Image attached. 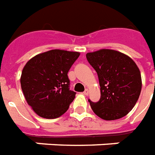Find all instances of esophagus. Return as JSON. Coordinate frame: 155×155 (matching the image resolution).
Returning a JSON list of instances; mask_svg holds the SVG:
<instances>
[{"label": "esophagus", "mask_w": 155, "mask_h": 155, "mask_svg": "<svg viewBox=\"0 0 155 155\" xmlns=\"http://www.w3.org/2000/svg\"><path fill=\"white\" fill-rule=\"evenodd\" d=\"M83 93H84V94L86 95V96H87V95L89 94V90L88 89H86L85 91H84V92H83Z\"/></svg>", "instance_id": "34e87169"}]
</instances>
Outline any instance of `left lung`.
Segmentation results:
<instances>
[{"mask_svg":"<svg viewBox=\"0 0 155 155\" xmlns=\"http://www.w3.org/2000/svg\"><path fill=\"white\" fill-rule=\"evenodd\" d=\"M86 57L97 73L101 87L100 100H88L93 112L106 120L126 116L137 102L142 87L136 64L126 54L113 49L87 53Z\"/></svg>","mask_w":155,"mask_h":155,"instance_id":"8db88e82","label":"left lung"}]
</instances>
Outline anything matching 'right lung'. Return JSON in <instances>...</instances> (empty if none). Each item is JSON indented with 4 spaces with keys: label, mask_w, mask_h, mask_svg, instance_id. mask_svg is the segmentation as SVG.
<instances>
[{
    "label": "right lung",
    "mask_w": 155,
    "mask_h": 155,
    "mask_svg": "<svg viewBox=\"0 0 155 155\" xmlns=\"http://www.w3.org/2000/svg\"><path fill=\"white\" fill-rule=\"evenodd\" d=\"M80 53L52 49L37 54L24 67L21 89L38 116L55 119L66 112L76 92L69 89L68 73Z\"/></svg>",
    "instance_id": "right-lung-1"
}]
</instances>
